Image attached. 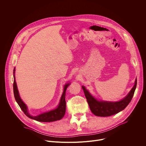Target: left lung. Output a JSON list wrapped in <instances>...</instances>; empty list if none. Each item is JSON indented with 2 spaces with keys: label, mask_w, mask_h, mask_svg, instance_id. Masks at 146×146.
Wrapping results in <instances>:
<instances>
[{
  "label": "left lung",
  "mask_w": 146,
  "mask_h": 146,
  "mask_svg": "<svg viewBox=\"0 0 146 146\" xmlns=\"http://www.w3.org/2000/svg\"><path fill=\"white\" fill-rule=\"evenodd\" d=\"M137 86V79L135 80V85L129 94L122 100L118 102H108L98 100L84 87L82 88L84 91L86 98L92 113L96 116L108 117L115 114L125 108L131 101Z\"/></svg>",
  "instance_id": "1"
}]
</instances>
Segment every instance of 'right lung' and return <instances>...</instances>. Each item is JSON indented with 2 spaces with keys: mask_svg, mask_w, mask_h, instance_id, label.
I'll return each mask as SVG.
<instances>
[{
  "mask_svg": "<svg viewBox=\"0 0 146 146\" xmlns=\"http://www.w3.org/2000/svg\"><path fill=\"white\" fill-rule=\"evenodd\" d=\"M15 68L13 70V74H14V83H13V91H14V98L18 104L21 110L23 111L24 114L29 118L35 119L37 121L40 122H52L57 120H59L64 117L66 111V100H65V95H66V91L68 86L70 85V83L66 84L64 86V92L62 95L60 102L58 106L52 110L45 112L43 113H41L37 116H32L29 114L28 111V108L27 105L23 102L22 99H21L20 96L19 95V92L17 89V86L15 81Z\"/></svg>",
  "mask_w": 146,
  "mask_h": 146,
  "instance_id": "right-lung-1",
  "label": "right lung"
}]
</instances>
